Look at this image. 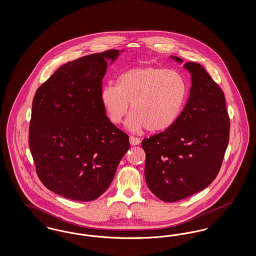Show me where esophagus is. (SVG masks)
Returning <instances> with one entry per match:
<instances>
[{"label":"esophagus","mask_w":256,"mask_h":256,"mask_svg":"<svg viewBox=\"0 0 256 256\" xmlns=\"http://www.w3.org/2000/svg\"><path fill=\"white\" fill-rule=\"evenodd\" d=\"M140 139L138 137H135V136H130V145L132 146H136V145H139L140 144Z\"/></svg>","instance_id":"esophagus-1"}]
</instances>
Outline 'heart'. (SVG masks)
Masks as SVG:
<instances>
[{
    "label": "heart",
    "mask_w": 256,
    "mask_h": 256,
    "mask_svg": "<svg viewBox=\"0 0 256 256\" xmlns=\"http://www.w3.org/2000/svg\"><path fill=\"white\" fill-rule=\"evenodd\" d=\"M187 84L182 74L154 66H137L122 72L118 84H108L100 100L110 121L120 124L130 110L126 126L132 132L148 128L163 132L172 126L182 112Z\"/></svg>",
    "instance_id": "b5f03b06"
}]
</instances>
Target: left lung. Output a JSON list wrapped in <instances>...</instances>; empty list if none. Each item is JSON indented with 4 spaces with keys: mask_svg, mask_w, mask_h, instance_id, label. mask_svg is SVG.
<instances>
[{
    "mask_svg": "<svg viewBox=\"0 0 256 256\" xmlns=\"http://www.w3.org/2000/svg\"><path fill=\"white\" fill-rule=\"evenodd\" d=\"M184 67L191 73L192 86L180 118L141 144L146 152V185L167 202L206 188L219 174L230 141L224 92L200 64L187 62Z\"/></svg>",
    "mask_w": 256,
    "mask_h": 256,
    "instance_id": "8db88e82",
    "label": "left lung"
}]
</instances>
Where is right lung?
Wrapping results in <instances>:
<instances>
[{
  "label": "right lung",
  "instance_id": "obj_1",
  "mask_svg": "<svg viewBox=\"0 0 256 256\" xmlns=\"http://www.w3.org/2000/svg\"><path fill=\"white\" fill-rule=\"evenodd\" d=\"M118 56L108 50L69 61L36 92L28 146L39 180L58 195L96 200L130 148L128 135L110 122L100 100L106 60Z\"/></svg>",
  "mask_w": 256,
  "mask_h": 256
}]
</instances>
